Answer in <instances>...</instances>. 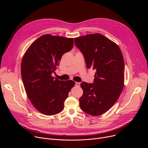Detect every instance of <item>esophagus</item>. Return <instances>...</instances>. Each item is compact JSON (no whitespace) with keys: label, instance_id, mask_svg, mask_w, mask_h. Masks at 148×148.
Masks as SVG:
<instances>
[{"label":"esophagus","instance_id":"1","mask_svg":"<svg viewBox=\"0 0 148 148\" xmlns=\"http://www.w3.org/2000/svg\"><path fill=\"white\" fill-rule=\"evenodd\" d=\"M75 86L76 87H79L80 86V82H75Z\"/></svg>","mask_w":148,"mask_h":148}]
</instances>
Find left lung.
<instances>
[{
    "label": "left lung",
    "instance_id": "obj_1",
    "mask_svg": "<svg viewBox=\"0 0 148 148\" xmlns=\"http://www.w3.org/2000/svg\"><path fill=\"white\" fill-rule=\"evenodd\" d=\"M87 69L95 70L94 82H82L79 106L86 113L98 116L108 111L119 98L124 84V61L118 46L101 34L74 38Z\"/></svg>",
    "mask_w": 148,
    "mask_h": 148
}]
</instances>
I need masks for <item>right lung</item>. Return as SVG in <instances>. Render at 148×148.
Segmentation results:
<instances>
[{
  "label": "right lung",
  "mask_w": 148,
  "mask_h": 148,
  "mask_svg": "<svg viewBox=\"0 0 148 148\" xmlns=\"http://www.w3.org/2000/svg\"><path fill=\"white\" fill-rule=\"evenodd\" d=\"M73 38L45 34L30 46L21 64L22 78L28 98L35 108L46 115L60 113L64 108L75 82L54 79L62 56L73 47Z\"/></svg>",
  "instance_id": "right-lung-1"
}]
</instances>
